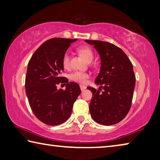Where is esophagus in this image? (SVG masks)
<instances>
[{
    "label": "esophagus",
    "instance_id": "1",
    "mask_svg": "<svg viewBox=\"0 0 160 160\" xmlns=\"http://www.w3.org/2000/svg\"><path fill=\"white\" fill-rule=\"evenodd\" d=\"M80 88H81V91H83L86 88V87L85 86H83V85H80Z\"/></svg>",
    "mask_w": 160,
    "mask_h": 160
}]
</instances>
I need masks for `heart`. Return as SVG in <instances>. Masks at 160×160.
Segmentation results:
<instances>
[{"instance_id":"heart-1","label":"heart","mask_w":160,"mask_h":160,"mask_svg":"<svg viewBox=\"0 0 160 160\" xmlns=\"http://www.w3.org/2000/svg\"><path fill=\"white\" fill-rule=\"evenodd\" d=\"M78 52L82 55V57L85 59V60L88 62H91L93 60L94 55L93 52L90 48L88 46H82L80 47L78 49ZM69 61H70V55L68 52H66L63 55L62 57V65L64 68H67L69 66ZM70 79L74 81V82L83 83L87 79L88 77V74L86 73L81 72H74V73L70 75Z\"/></svg>"}]
</instances>
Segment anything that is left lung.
<instances>
[{"mask_svg": "<svg viewBox=\"0 0 160 160\" xmlns=\"http://www.w3.org/2000/svg\"><path fill=\"white\" fill-rule=\"evenodd\" d=\"M84 41L93 46L100 58V72L95 83L102 86L98 91L87 88L93 93L89 105L91 116L100 124H117L127 116L131 106L136 84L133 65L125 52L113 44L102 41Z\"/></svg>", "mask_w": 160, "mask_h": 160, "instance_id": "8db88e82", "label": "left lung"}]
</instances>
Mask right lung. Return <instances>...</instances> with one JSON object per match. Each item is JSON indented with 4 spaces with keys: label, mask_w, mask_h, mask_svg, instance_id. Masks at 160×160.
I'll return each mask as SVG.
<instances>
[{
    "label": "right lung",
    "mask_w": 160,
    "mask_h": 160,
    "mask_svg": "<svg viewBox=\"0 0 160 160\" xmlns=\"http://www.w3.org/2000/svg\"><path fill=\"white\" fill-rule=\"evenodd\" d=\"M77 39L54 38L41 45L28 63L25 89L30 107L44 124L57 126L66 122L72 114L74 102L81 93L79 86L61 77L62 57L70 44ZM67 82L66 89L57 88Z\"/></svg>",
    "instance_id": "obj_1"
}]
</instances>
